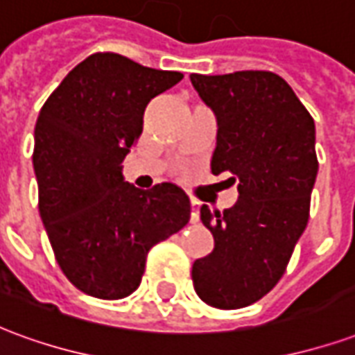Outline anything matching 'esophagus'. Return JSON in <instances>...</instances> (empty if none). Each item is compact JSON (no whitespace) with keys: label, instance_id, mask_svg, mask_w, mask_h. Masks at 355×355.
I'll list each match as a JSON object with an SVG mask.
<instances>
[{"label":"esophagus","instance_id":"obj_1","mask_svg":"<svg viewBox=\"0 0 355 355\" xmlns=\"http://www.w3.org/2000/svg\"><path fill=\"white\" fill-rule=\"evenodd\" d=\"M200 201H190V223H198V220H200Z\"/></svg>","mask_w":355,"mask_h":355}]
</instances>
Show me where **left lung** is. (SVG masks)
<instances>
[{
	"label": "left lung",
	"mask_w": 355,
	"mask_h": 355,
	"mask_svg": "<svg viewBox=\"0 0 355 355\" xmlns=\"http://www.w3.org/2000/svg\"><path fill=\"white\" fill-rule=\"evenodd\" d=\"M190 81L216 117L211 171L238 180L234 207H201L215 249L193 262V289L209 306L236 310L274 289L308 224L315 125L274 72L192 73Z\"/></svg>",
	"instance_id": "8db88e82"
}]
</instances>
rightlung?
<instances>
[{
	"label": "right lung",
	"mask_w": 355,
	"mask_h": 355,
	"mask_svg": "<svg viewBox=\"0 0 355 355\" xmlns=\"http://www.w3.org/2000/svg\"><path fill=\"white\" fill-rule=\"evenodd\" d=\"M180 80V72L96 53L66 76L37 116L40 215L58 266L91 297H129L148 251L190 220V200L177 184L140 190L121 173L148 102Z\"/></svg>",
	"instance_id": "obj_1"
}]
</instances>
